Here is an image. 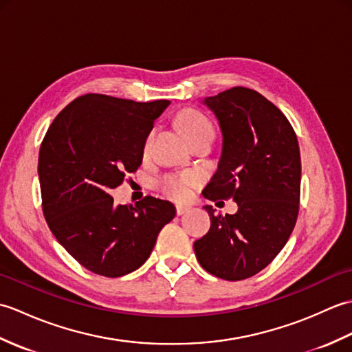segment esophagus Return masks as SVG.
Here are the masks:
<instances>
[{"instance_id": "obj_1", "label": "esophagus", "mask_w": 352, "mask_h": 352, "mask_svg": "<svg viewBox=\"0 0 352 352\" xmlns=\"http://www.w3.org/2000/svg\"><path fill=\"white\" fill-rule=\"evenodd\" d=\"M175 208H177V214H178V216H182V214L188 213V212L190 210L189 206H183V204H178Z\"/></svg>"}]
</instances>
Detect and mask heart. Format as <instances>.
Wrapping results in <instances>:
<instances>
[{
    "label": "heart",
    "mask_w": 352,
    "mask_h": 352,
    "mask_svg": "<svg viewBox=\"0 0 352 352\" xmlns=\"http://www.w3.org/2000/svg\"><path fill=\"white\" fill-rule=\"evenodd\" d=\"M178 125H180L184 136L189 140L193 138H198L201 134L206 133H214L213 124L210 122L203 111L197 109H184L180 115H178ZM151 136L153 133L148 134V138L144 144V153L149 151V145H151ZM199 177L193 172H178V174H166L159 180V188L164 195L183 201L190 197L193 188L198 184Z\"/></svg>",
    "instance_id": "obj_1"
}]
</instances>
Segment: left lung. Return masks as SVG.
<instances>
[{
  "instance_id": "left-lung-1",
  "label": "left lung",
  "mask_w": 352,
  "mask_h": 352,
  "mask_svg": "<svg viewBox=\"0 0 352 352\" xmlns=\"http://www.w3.org/2000/svg\"><path fill=\"white\" fill-rule=\"evenodd\" d=\"M204 104L223 134L218 172L203 190L210 201L234 199V214H216L193 243L208 274L228 281L250 278L278 256L300 212L301 155L294 126L263 95L236 86Z\"/></svg>"
}]
</instances>
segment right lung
<instances>
[{
  "mask_svg": "<svg viewBox=\"0 0 352 352\" xmlns=\"http://www.w3.org/2000/svg\"><path fill=\"white\" fill-rule=\"evenodd\" d=\"M168 100L136 102L86 94L58 113L42 140V210L52 234L81 266L116 278L136 271L174 219L169 201L115 204L110 189L138 170L144 144Z\"/></svg>",
  "mask_w": 352,
  "mask_h": 352,
  "instance_id": "add662e5",
  "label": "right lung"
}]
</instances>
